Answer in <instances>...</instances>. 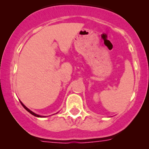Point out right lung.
<instances>
[{"label": "right lung", "mask_w": 149, "mask_h": 149, "mask_svg": "<svg viewBox=\"0 0 149 149\" xmlns=\"http://www.w3.org/2000/svg\"><path fill=\"white\" fill-rule=\"evenodd\" d=\"M21 104H22V106H23V107H24V109H26V111H28V112H29V113H30V114H31V115H34V116H35V117H37V118H42V116H40V115H37V114L34 113V112H32V111H31V110H30V109H28V108H27V107H26V106H25V105H24V104L22 102H21Z\"/></svg>", "instance_id": "add662e5"}]
</instances>
